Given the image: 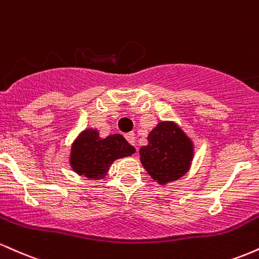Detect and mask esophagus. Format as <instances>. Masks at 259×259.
<instances>
[{"instance_id": "obj_1", "label": "esophagus", "mask_w": 259, "mask_h": 259, "mask_svg": "<svg viewBox=\"0 0 259 259\" xmlns=\"http://www.w3.org/2000/svg\"><path fill=\"white\" fill-rule=\"evenodd\" d=\"M125 139H126V141L129 142L130 145L135 146V134H134V133L125 134Z\"/></svg>"}]
</instances>
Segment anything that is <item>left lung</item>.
<instances>
[{
	"instance_id": "obj_1",
	"label": "left lung",
	"mask_w": 259,
	"mask_h": 259,
	"mask_svg": "<svg viewBox=\"0 0 259 259\" xmlns=\"http://www.w3.org/2000/svg\"><path fill=\"white\" fill-rule=\"evenodd\" d=\"M147 140V146L140 148V157L144 168L157 183H170L189 170L194 148L180 127L160 121L148 134Z\"/></svg>"
}]
</instances>
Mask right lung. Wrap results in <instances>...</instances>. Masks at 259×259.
<instances>
[{
    "mask_svg": "<svg viewBox=\"0 0 259 259\" xmlns=\"http://www.w3.org/2000/svg\"><path fill=\"white\" fill-rule=\"evenodd\" d=\"M135 148L120 134L101 139L97 130H84L73 144L70 164L76 173L90 179L105 178L115 159L132 156Z\"/></svg>",
    "mask_w": 259,
    "mask_h": 259,
    "instance_id": "add662e5",
    "label": "right lung"
}]
</instances>
